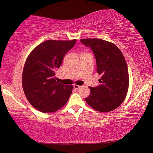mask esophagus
Listing matches in <instances>:
<instances>
[{"mask_svg":"<svg viewBox=\"0 0 153 153\" xmlns=\"http://www.w3.org/2000/svg\"><path fill=\"white\" fill-rule=\"evenodd\" d=\"M73 87H74V89H80V88L81 87V86L80 85H74Z\"/></svg>","mask_w":153,"mask_h":153,"instance_id":"esophagus-1","label":"esophagus"}]
</instances>
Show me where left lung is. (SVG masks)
<instances>
[{"label": "left lung", "mask_w": 153, "mask_h": 153, "mask_svg": "<svg viewBox=\"0 0 153 153\" xmlns=\"http://www.w3.org/2000/svg\"><path fill=\"white\" fill-rule=\"evenodd\" d=\"M80 42L92 50L96 71L101 75L100 84L89 87L91 94L85 100L99 112L112 111L123 102L128 90V69L123 55L117 46L105 40L82 39Z\"/></svg>", "instance_id": "obj_1"}]
</instances>
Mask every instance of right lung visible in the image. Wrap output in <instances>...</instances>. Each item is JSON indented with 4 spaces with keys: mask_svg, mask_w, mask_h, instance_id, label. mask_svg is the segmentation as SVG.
I'll return each instance as SVG.
<instances>
[{
    "mask_svg": "<svg viewBox=\"0 0 153 153\" xmlns=\"http://www.w3.org/2000/svg\"><path fill=\"white\" fill-rule=\"evenodd\" d=\"M76 42V39L45 41L27 57L22 74L23 89L29 103L40 112H55L71 94L73 87L59 83L55 75L64 57Z\"/></svg>",
    "mask_w": 153,
    "mask_h": 153,
    "instance_id": "add662e5",
    "label": "right lung"
}]
</instances>
